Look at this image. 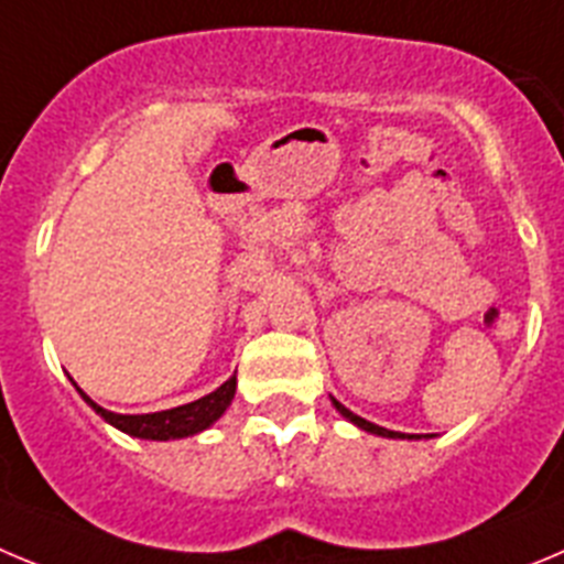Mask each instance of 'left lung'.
<instances>
[{
	"mask_svg": "<svg viewBox=\"0 0 564 564\" xmlns=\"http://www.w3.org/2000/svg\"><path fill=\"white\" fill-rule=\"evenodd\" d=\"M334 404H337V410H339V413H343V415H345V419H348V421H354V424H357V427L368 430V433H377V435H384V438H404V435L393 433V430H384V427H379V424H373V421H365V419H362V415L351 413V410L345 408V404H339V402H337V399H334Z\"/></svg>",
	"mask_w": 564,
	"mask_h": 564,
	"instance_id": "8db88e82",
	"label": "left lung"
}]
</instances>
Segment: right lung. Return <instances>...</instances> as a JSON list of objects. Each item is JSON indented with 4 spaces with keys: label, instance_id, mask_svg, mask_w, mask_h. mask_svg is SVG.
Returning <instances> with one entry per match:
<instances>
[{
    "label": "right lung",
    "instance_id": "obj_1",
    "mask_svg": "<svg viewBox=\"0 0 564 564\" xmlns=\"http://www.w3.org/2000/svg\"><path fill=\"white\" fill-rule=\"evenodd\" d=\"M80 390V388H78ZM84 402L106 419L109 424H115L123 433L134 435V438H151V441H169V438H185V435H196L202 430H207L213 421L219 419L227 410V404L232 402L236 395V377L227 379L221 388H216L213 393L202 395L196 402L182 404V408L174 410H162V413H145V415H120L111 413V410H104L100 404H95L89 395L80 390Z\"/></svg>",
    "mask_w": 564,
    "mask_h": 564
}]
</instances>
